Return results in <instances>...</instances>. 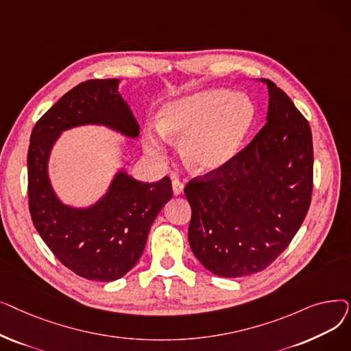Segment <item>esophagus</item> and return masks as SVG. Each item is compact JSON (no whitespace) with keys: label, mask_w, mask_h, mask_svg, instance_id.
<instances>
[{"label":"esophagus","mask_w":351,"mask_h":351,"mask_svg":"<svg viewBox=\"0 0 351 351\" xmlns=\"http://www.w3.org/2000/svg\"><path fill=\"white\" fill-rule=\"evenodd\" d=\"M172 188H173V195H182L183 193V183L179 180V179H173L172 180Z\"/></svg>","instance_id":"1"}]
</instances>
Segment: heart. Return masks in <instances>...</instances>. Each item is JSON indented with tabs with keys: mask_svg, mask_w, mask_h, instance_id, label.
Masks as SVG:
<instances>
[{
	"mask_svg": "<svg viewBox=\"0 0 351 351\" xmlns=\"http://www.w3.org/2000/svg\"><path fill=\"white\" fill-rule=\"evenodd\" d=\"M253 122L254 106L246 95L209 88L166 104L159 128L147 129L143 146L152 159L162 162L168 156L169 139L183 138V160L191 169L209 173L239 155Z\"/></svg>",
	"mask_w": 351,
	"mask_h": 351,
	"instance_id": "obj_1",
	"label": "heart"
}]
</instances>
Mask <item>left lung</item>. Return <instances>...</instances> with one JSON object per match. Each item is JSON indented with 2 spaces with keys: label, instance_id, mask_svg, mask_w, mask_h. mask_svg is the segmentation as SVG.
I'll return each instance as SVG.
<instances>
[{
  "label": "left lung",
  "instance_id": "8db88e82",
  "mask_svg": "<svg viewBox=\"0 0 351 351\" xmlns=\"http://www.w3.org/2000/svg\"><path fill=\"white\" fill-rule=\"evenodd\" d=\"M261 81L269 88L266 125L232 162L185 186L191 249L220 278L270 266L298 233L311 200L310 125L280 88Z\"/></svg>",
  "mask_w": 351,
  "mask_h": 351
}]
</instances>
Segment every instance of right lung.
Instances as JSON below:
<instances>
[{
    "instance_id": "obj_1",
    "label": "right lung",
    "mask_w": 351,
    "mask_h": 351,
    "mask_svg": "<svg viewBox=\"0 0 351 351\" xmlns=\"http://www.w3.org/2000/svg\"><path fill=\"white\" fill-rule=\"evenodd\" d=\"M118 84L89 80L66 92L35 123L27 159L28 205L36 232L65 267L97 282L121 279L136 265L154 220L172 197L168 176L142 183L123 169L97 204L84 209L62 204L51 186L49 154L66 129L104 125L138 138L139 125Z\"/></svg>"
}]
</instances>
